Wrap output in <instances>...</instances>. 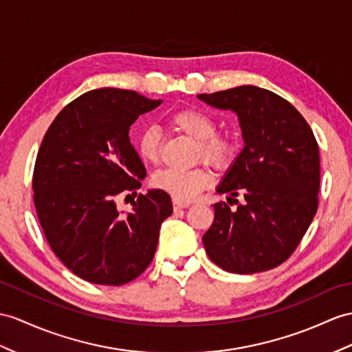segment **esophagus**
Wrapping results in <instances>:
<instances>
[{
  "label": "esophagus",
  "mask_w": 352,
  "mask_h": 352,
  "mask_svg": "<svg viewBox=\"0 0 352 352\" xmlns=\"http://www.w3.org/2000/svg\"><path fill=\"white\" fill-rule=\"evenodd\" d=\"M188 206H190V203H188V201H181V200L173 199V208L175 209H185V208H188Z\"/></svg>",
  "instance_id": "1"
}]
</instances>
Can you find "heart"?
<instances>
[{
  "mask_svg": "<svg viewBox=\"0 0 352 352\" xmlns=\"http://www.w3.org/2000/svg\"><path fill=\"white\" fill-rule=\"evenodd\" d=\"M173 130L190 137L197 143L195 158L203 160L212 167L224 170L233 164L239 143L231 134L217 133V121L206 111L197 109L179 110L168 118ZM161 133L157 126H146L137 139V149L143 161L155 164L160 160ZM158 190L170 194L173 199L190 201L208 188L212 175L208 168L197 167L192 170H161L152 179Z\"/></svg>",
  "mask_w": 352,
  "mask_h": 352,
  "instance_id": "1",
  "label": "heart"
}]
</instances>
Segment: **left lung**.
<instances>
[{"label": "left lung", "instance_id": "obj_1", "mask_svg": "<svg viewBox=\"0 0 352 352\" xmlns=\"http://www.w3.org/2000/svg\"><path fill=\"white\" fill-rule=\"evenodd\" d=\"M239 116L245 146L217 192L215 219L203 236L221 269L250 275L278 267L296 251L318 209L320 152L309 124L278 94L252 85L197 96ZM239 193L245 201L239 205Z\"/></svg>", "mask_w": 352, "mask_h": 352}]
</instances>
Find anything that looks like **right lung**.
Masks as SVG:
<instances>
[{
	"mask_svg": "<svg viewBox=\"0 0 352 352\" xmlns=\"http://www.w3.org/2000/svg\"><path fill=\"white\" fill-rule=\"evenodd\" d=\"M161 102L135 91L94 89L59 111L43 137L32 175L40 226L65 267L92 284L140 276L173 212L161 190L139 194L130 213L116 208L118 197L137 195L146 177L130 126Z\"/></svg>",
	"mask_w": 352,
	"mask_h": 352,
	"instance_id": "add662e5",
	"label": "right lung"
}]
</instances>
